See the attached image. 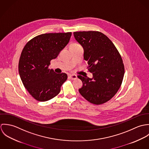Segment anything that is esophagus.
Returning <instances> with one entry per match:
<instances>
[{"instance_id": "34e87169", "label": "esophagus", "mask_w": 149, "mask_h": 149, "mask_svg": "<svg viewBox=\"0 0 149 149\" xmlns=\"http://www.w3.org/2000/svg\"><path fill=\"white\" fill-rule=\"evenodd\" d=\"M69 77L72 80H75V79H77V76L74 75V74H72V75H69Z\"/></svg>"}]
</instances>
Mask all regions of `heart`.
<instances>
[{
    "label": "heart",
    "instance_id": "b5f03b06",
    "mask_svg": "<svg viewBox=\"0 0 149 149\" xmlns=\"http://www.w3.org/2000/svg\"><path fill=\"white\" fill-rule=\"evenodd\" d=\"M80 46V45L79 44H77V43H72L70 46Z\"/></svg>",
    "mask_w": 149,
    "mask_h": 149
}]
</instances>
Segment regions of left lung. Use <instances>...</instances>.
Returning a JSON list of instances; mask_svg holds the SVG:
<instances>
[{"instance_id":"left-lung-1","label":"left lung","mask_w":149,"mask_h":149,"mask_svg":"<svg viewBox=\"0 0 149 149\" xmlns=\"http://www.w3.org/2000/svg\"><path fill=\"white\" fill-rule=\"evenodd\" d=\"M76 41L84 50V58L88 62L92 79L79 75L83 85L79 92L85 99L96 105L111 100L122 85L125 66L122 57L112 42L97 31L73 33Z\"/></svg>"}]
</instances>
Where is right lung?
Listing matches in <instances>:
<instances>
[{
  "label": "right lung",
  "instance_id": "1",
  "mask_svg": "<svg viewBox=\"0 0 149 149\" xmlns=\"http://www.w3.org/2000/svg\"><path fill=\"white\" fill-rule=\"evenodd\" d=\"M71 36V32L45 33L34 37L23 47L19 73L24 86L36 100L46 102L60 92L68 76L56 73L49 65L68 43Z\"/></svg>",
  "mask_w": 149,
  "mask_h": 149
}]
</instances>
